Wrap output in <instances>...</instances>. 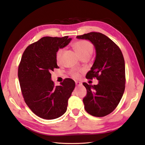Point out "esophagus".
<instances>
[{
    "label": "esophagus",
    "mask_w": 145,
    "mask_h": 145,
    "mask_svg": "<svg viewBox=\"0 0 145 145\" xmlns=\"http://www.w3.org/2000/svg\"><path fill=\"white\" fill-rule=\"evenodd\" d=\"M76 86H80V85H82V83L76 82Z\"/></svg>",
    "instance_id": "esophagus-1"
}]
</instances>
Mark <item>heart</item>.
<instances>
[{
  "mask_svg": "<svg viewBox=\"0 0 145 145\" xmlns=\"http://www.w3.org/2000/svg\"><path fill=\"white\" fill-rule=\"evenodd\" d=\"M72 46L73 49L76 52V53L78 54V56L80 57V58L86 57H89L91 54H93L94 51L93 45L90 42L85 40L76 41L72 45ZM63 52V48H59L56 52V60L57 63L58 64L62 63ZM69 74L70 76L72 78H75V79H77L80 76V71L75 69L70 70Z\"/></svg>",
  "mask_w": 145,
  "mask_h": 145,
  "instance_id": "b5f03b06",
  "label": "heart"
}]
</instances>
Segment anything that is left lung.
I'll return each mask as SVG.
<instances>
[{
    "label": "left lung",
    "mask_w": 145,
    "mask_h": 145,
    "mask_svg": "<svg viewBox=\"0 0 145 145\" xmlns=\"http://www.w3.org/2000/svg\"><path fill=\"white\" fill-rule=\"evenodd\" d=\"M77 38L87 39L94 45L96 57L87 79L96 78L97 85H83L86 89L83 98L86 111L95 117H104L111 113L118 106L125 88V65L122 52L116 43L105 35L91 32Z\"/></svg>",
    "instance_id": "obj_1"
}]
</instances>
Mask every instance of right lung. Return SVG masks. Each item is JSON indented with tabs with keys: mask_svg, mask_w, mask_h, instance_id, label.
<instances>
[{
	"mask_svg": "<svg viewBox=\"0 0 145 145\" xmlns=\"http://www.w3.org/2000/svg\"><path fill=\"white\" fill-rule=\"evenodd\" d=\"M71 40L68 36L43 37L28 46L22 56L18 67L22 94L33 112L44 119H54L63 114L75 87L71 78H65L59 86H55L51 79V72L59 68L57 51Z\"/></svg>",
	"mask_w": 145,
	"mask_h": 145,
	"instance_id": "1",
	"label": "right lung"
}]
</instances>
